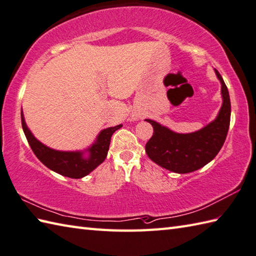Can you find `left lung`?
<instances>
[{
  "instance_id": "left-lung-1",
  "label": "left lung",
  "mask_w": 256,
  "mask_h": 256,
  "mask_svg": "<svg viewBox=\"0 0 256 256\" xmlns=\"http://www.w3.org/2000/svg\"><path fill=\"white\" fill-rule=\"evenodd\" d=\"M221 82L224 98L218 116L204 128L189 134H179L152 120H146L153 126L154 133L145 145L150 158L166 170L187 174L199 170L218 155L224 144L230 126L231 102L229 91L221 74L214 69Z\"/></svg>"
}]
</instances>
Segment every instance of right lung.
<instances>
[{
    "mask_svg": "<svg viewBox=\"0 0 256 256\" xmlns=\"http://www.w3.org/2000/svg\"><path fill=\"white\" fill-rule=\"evenodd\" d=\"M22 128L32 150L42 164L62 176L78 179L88 175L106 160L112 134L122 128V125L120 124L101 131L96 142L88 150L89 157H84L82 152H59L42 144L32 136L30 130L27 128L23 112H22Z\"/></svg>",
    "mask_w": 256,
    "mask_h": 256,
    "instance_id": "add662e5",
    "label": "right lung"
}]
</instances>
